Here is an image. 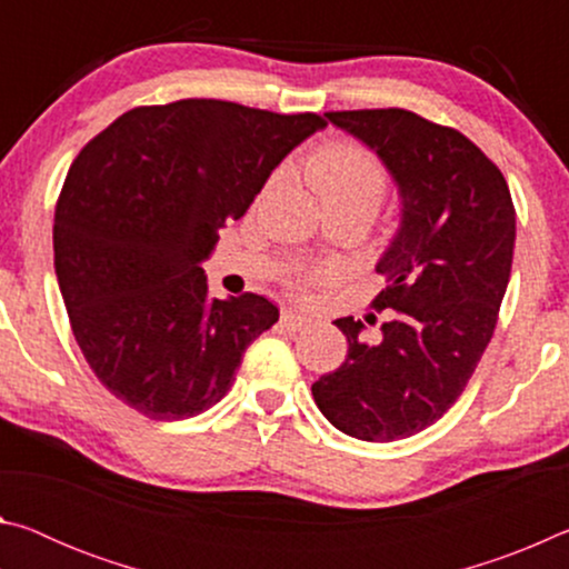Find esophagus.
Instances as JSON below:
<instances>
[{
    "label": "esophagus",
    "mask_w": 569,
    "mask_h": 569,
    "mask_svg": "<svg viewBox=\"0 0 569 569\" xmlns=\"http://www.w3.org/2000/svg\"><path fill=\"white\" fill-rule=\"evenodd\" d=\"M306 323H308L306 316L298 313V311H291V308H288V311L281 313V326H283L286 331H301Z\"/></svg>",
    "instance_id": "obj_1"
}]
</instances>
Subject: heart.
<instances>
[{
	"label": "heart",
	"instance_id": "b5f03b06",
	"mask_svg": "<svg viewBox=\"0 0 569 569\" xmlns=\"http://www.w3.org/2000/svg\"><path fill=\"white\" fill-rule=\"evenodd\" d=\"M308 182L321 203L363 206L373 213L387 192V172L356 142H331L316 152L308 166Z\"/></svg>",
	"mask_w": 569,
	"mask_h": 569
}]
</instances>
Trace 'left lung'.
I'll return each instance as SVG.
<instances>
[{"mask_svg":"<svg viewBox=\"0 0 569 569\" xmlns=\"http://www.w3.org/2000/svg\"><path fill=\"white\" fill-rule=\"evenodd\" d=\"M377 152L399 192V228L377 271L391 308L366 343L353 316L336 321L349 356L313 383L336 429L361 441L419 435L465 391L492 339L515 253V206L499 168L465 134L409 110L326 112Z\"/></svg>","mask_w":569,"mask_h":569,"instance_id":"left-lung-1","label":"left lung"}]
</instances>
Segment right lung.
Here are the masks:
<instances>
[{
	"instance_id": "1",
	"label": "right lung",
	"mask_w": 569,
	"mask_h": 569,
	"mask_svg": "<svg viewBox=\"0 0 569 569\" xmlns=\"http://www.w3.org/2000/svg\"><path fill=\"white\" fill-rule=\"evenodd\" d=\"M323 128L313 112L178 100L124 112L82 148L54 208V271L104 389L160 421L226 397L278 308L256 293L210 298L200 263L288 152Z\"/></svg>"
}]
</instances>
